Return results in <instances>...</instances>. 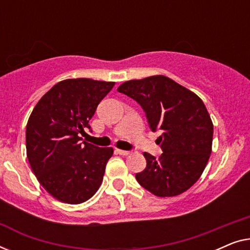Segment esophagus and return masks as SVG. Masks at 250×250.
Returning <instances> with one entry per match:
<instances>
[{
    "mask_svg": "<svg viewBox=\"0 0 250 250\" xmlns=\"http://www.w3.org/2000/svg\"><path fill=\"white\" fill-rule=\"evenodd\" d=\"M116 151H117V153H119V155H122V156H128L129 153H131V151H127V150H121V149H117Z\"/></svg>",
    "mask_w": 250,
    "mask_h": 250,
    "instance_id": "34e87169",
    "label": "esophagus"
}]
</instances>
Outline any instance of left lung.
<instances>
[{
	"label": "left lung",
	"instance_id": "left-lung-1",
	"mask_svg": "<svg viewBox=\"0 0 250 250\" xmlns=\"http://www.w3.org/2000/svg\"><path fill=\"white\" fill-rule=\"evenodd\" d=\"M118 92L132 98L146 112L163 153H143L146 167L136 181L157 197H174L199 180L211 152L213 122L196 93L170 78L156 75L123 83Z\"/></svg>",
	"mask_w": 250,
	"mask_h": 250
}]
</instances>
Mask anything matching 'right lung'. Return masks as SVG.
Segmentation results:
<instances>
[{
	"instance_id": "1",
	"label": "right lung",
	"mask_w": 250,
	"mask_h": 250,
	"mask_svg": "<svg viewBox=\"0 0 250 250\" xmlns=\"http://www.w3.org/2000/svg\"><path fill=\"white\" fill-rule=\"evenodd\" d=\"M114 82L73 78L57 83L37 102L26 126L27 158L44 189L62 203L90 199L102 183L112 148L83 141L98 104Z\"/></svg>"
}]
</instances>
